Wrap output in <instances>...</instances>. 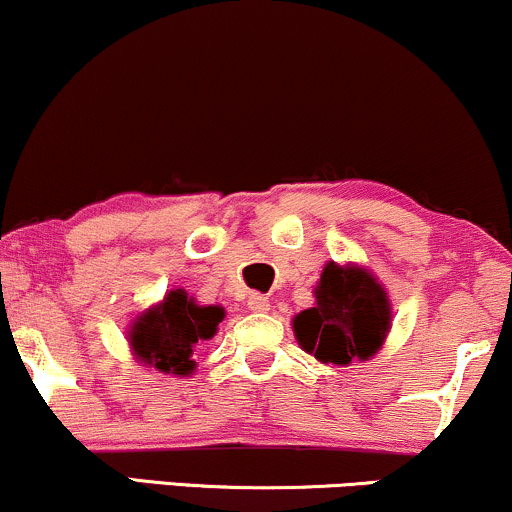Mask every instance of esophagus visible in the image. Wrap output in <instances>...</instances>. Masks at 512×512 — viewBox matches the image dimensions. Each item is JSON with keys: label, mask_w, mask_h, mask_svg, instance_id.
I'll return each mask as SVG.
<instances>
[{"label": "esophagus", "mask_w": 512, "mask_h": 512, "mask_svg": "<svg viewBox=\"0 0 512 512\" xmlns=\"http://www.w3.org/2000/svg\"><path fill=\"white\" fill-rule=\"evenodd\" d=\"M248 308L252 313H267L269 310V298L262 293H250L248 296Z\"/></svg>", "instance_id": "34e87169"}]
</instances>
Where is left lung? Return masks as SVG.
<instances>
[{
	"instance_id": "8db88e82",
	"label": "left lung",
	"mask_w": 512,
	"mask_h": 512,
	"mask_svg": "<svg viewBox=\"0 0 512 512\" xmlns=\"http://www.w3.org/2000/svg\"><path fill=\"white\" fill-rule=\"evenodd\" d=\"M315 308L293 317V332L322 363L346 366L370 358L390 330V301L366 269L327 264L315 289Z\"/></svg>"
}]
</instances>
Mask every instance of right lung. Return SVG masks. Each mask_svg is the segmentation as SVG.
Listing matches in <instances>:
<instances>
[{"mask_svg":"<svg viewBox=\"0 0 512 512\" xmlns=\"http://www.w3.org/2000/svg\"><path fill=\"white\" fill-rule=\"evenodd\" d=\"M221 320L223 308L219 305H197L185 291L175 289L158 308L134 322L129 339L144 363L161 373L187 375L195 368V344L214 337Z\"/></svg>","mask_w":512,"mask_h":512,"instance_id":"1","label":"right lung"}]
</instances>
